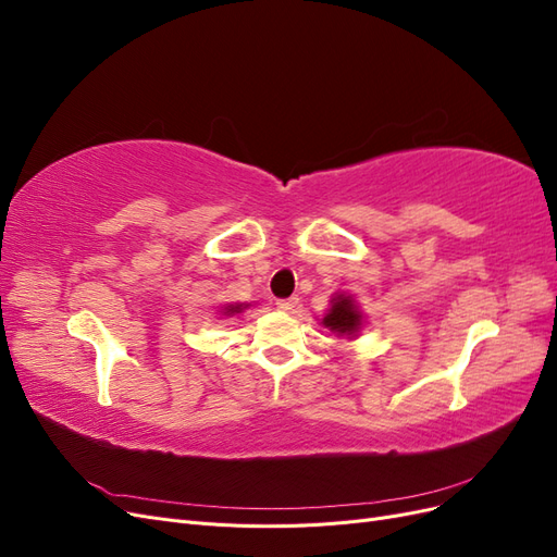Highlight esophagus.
I'll use <instances>...</instances> for the list:
<instances>
[{
	"instance_id": "34e87169",
	"label": "esophagus",
	"mask_w": 557,
	"mask_h": 557,
	"mask_svg": "<svg viewBox=\"0 0 557 557\" xmlns=\"http://www.w3.org/2000/svg\"><path fill=\"white\" fill-rule=\"evenodd\" d=\"M299 307V299L297 297H288V299H278L276 301V309L283 313H295Z\"/></svg>"
}]
</instances>
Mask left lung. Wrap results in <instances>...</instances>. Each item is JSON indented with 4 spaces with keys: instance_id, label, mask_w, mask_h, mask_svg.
Wrapping results in <instances>:
<instances>
[{
    "instance_id": "left-lung-1",
    "label": "left lung",
    "mask_w": 557,
    "mask_h": 557,
    "mask_svg": "<svg viewBox=\"0 0 557 557\" xmlns=\"http://www.w3.org/2000/svg\"><path fill=\"white\" fill-rule=\"evenodd\" d=\"M323 325L334 334L346 336V339L358 336V332L362 327V313L356 307V299H352L350 295L332 297V307L323 318Z\"/></svg>"
}]
</instances>
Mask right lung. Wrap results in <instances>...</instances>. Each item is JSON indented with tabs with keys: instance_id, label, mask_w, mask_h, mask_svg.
<instances>
[{
	"instance_id": "right-lung-1",
	"label": "right lung",
	"mask_w": 557,
	"mask_h": 557,
	"mask_svg": "<svg viewBox=\"0 0 557 557\" xmlns=\"http://www.w3.org/2000/svg\"><path fill=\"white\" fill-rule=\"evenodd\" d=\"M246 307L244 305H232L225 309V315H234V313H242Z\"/></svg>"
}]
</instances>
